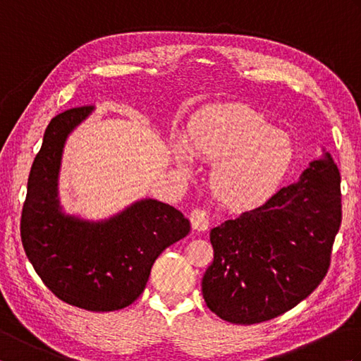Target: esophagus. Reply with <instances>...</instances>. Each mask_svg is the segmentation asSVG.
I'll return each mask as SVG.
<instances>
[{
	"instance_id": "obj_1",
	"label": "esophagus",
	"mask_w": 361,
	"mask_h": 361,
	"mask_svg": "<svg viewBox=\"0 0 361 361\" xmlns=\"http://www.w3.org/2000/svg\"><path fill=\"white\" fill-rule=\"evenodd\" d=\"M190 225H192L194 229H197V231H206L209 226V217L208 214H206L203 209H194L192 212H190Z\"/></svg>"
}]
</instances>
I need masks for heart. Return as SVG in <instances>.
<instances>
[{
	"instance_id": "heart-1",
	"label": "heart",
	"mask_w": 361,
	"mask_h": 361,
	"mask_svg": "<svg viewBox=\"0 0 361 361\" xmlns=\"http://www.w3.org/2000/svg\"><path fill=\"white\" fill-rule=\"evenodd\" d=\"M212 164L209 189L233 211H250L265 203L295 158L290 137L276 130L264 113L242 104L212 105L189 121L185 141L176 145L181 164L190 153Z\"/></svg>"
}]
</instances>
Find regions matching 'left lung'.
I'll return each instance as SVG.
<instances>
[{
    "label": "left lung",
    "instance_id": "8db88e82",
    "mask_svg": "<svg viewBox=\"0 0 361 361\" xmlns=\"http://www.w3.org/2000/svg\"><path fill=\"white\" fill-rule=\"evenodd\" d=\"M340 225V172L324 153L259 208L211 229L214 260L202 281L206 305L234 324L293 309L327 274Z\"/></svg>",
    "mask_w": 361,
    "mask_h": 361
}]
</instances>
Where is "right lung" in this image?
<instances>
[{
  "label": "right lung",
  "mask_w": 361,
  "mask_h": 361,
  "mask_svg": "<svg viewBox=\"0 0 361 361\" xmlns=\"http://www.w3.org/2000/svg\"><path fill=\"white\" fill-rule=\"evenodd\" d=\"M93 111L75 106L52 118L30 167L20 233L29 262L62 301L91 312H113L135 302L152 265L189 234V220L173 206L145 198L109 220L65 216L57 180L68 135Z\"/></svg>",
  "instance_id": "1"
}]
</instances>
